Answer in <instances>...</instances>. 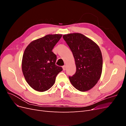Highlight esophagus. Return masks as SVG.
<instances>
[{
	"instance_id": "1",
	"label": "esophagus",
	"mask_w": 126,
	"mask_h": 126,
	"mask_svg": "<svg viewBox=\"0 0 126 126\" xmlns=\"http://www.w3.org/2000/svg\"><path fill=\"white\" fill-rule=\"evenodd\" d=\"M63 70H65L66 69V65H64L63 66Z\"/></svg>"
}]
</instances>
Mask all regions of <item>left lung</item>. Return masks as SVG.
<instances>
[{"instance_id":"8db88e82","label":"left lung","mask_w":126,"mask_h":126,"mask_svg":"<svg viewBox=\"0 0 126 126\" xmlns=\"http://www.w3.org/2000/svg\"><path fill=\"white\" fill-rule=\"evenodd\" d=\"M75 60L76 71L69 76L71 84L80 91L89 90L99 80L102 69V57L98 46L81 33L63 36Z\"/></svg>"}]
</instances>
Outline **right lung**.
<instances>
[{
	"mask_svg": "<svg viewBox=\"0 0 126 126\" xmlns=\"http://www.w3.org/2000/svg\"><path fill=\"white\" fill-rule=\"evenodd\" d=\"M62 35H48L30 43L24 51L22 70L26 81L33 89L45 91L54 84L63 70L57 66V56L52 51Z\"/></svg>",
	"mask_w": 126,
	"mask_h": 126,
	"instance_id": "1",
	"label": "right lung"
}]
</instances>
